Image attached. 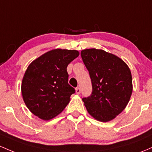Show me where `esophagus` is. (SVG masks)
<instances>
[{"label": "esophagus", "mask_w": 152, "mask_h": 152, "mask_svg": "<svg viewBox=\"0 0 152 152\" xmlns=\"http://www.w3.org/2000/svg\"><path fill=\"white\" fill-rule=\"evenodd\" d=\"M76 94H79L80 93H81V89H80L79 87H76Z\"/></svg>", "instance_id": "esophagus-1"}]
</instances>
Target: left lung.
Instances as JSON below:
<instances>
[{"label": "left lung", "instance_id": "obj_1", "mask_svg": "<svg viewBox=\"0 0 152 152\" xmlns=\"http://www.w3.org/2000/svg\"><path fill=\"white\" fill-rule=\"evenodd\" d=\"M81 56L92 85L91 95L82 99L84 105L97 121H112L130 100L133 91L131 71L122 59L103 50H83Z\"/></svg>", "mask_w": 152, "mask_h": 152}]
</instances>
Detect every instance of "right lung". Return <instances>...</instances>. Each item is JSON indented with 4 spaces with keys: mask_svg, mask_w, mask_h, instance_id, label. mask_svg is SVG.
Segmentation results:
<instances>
[{
    "mask_svg": "<svg viewBox=\"0 0 152 152\" xmlns=\"http://www.w3.org/2000/svg\"><path fill=\"white\" fill-rule=\"evenodd\" d=\"M79 55L74 50H53L28 66L21 83V93L25 104L34 115L48 121L59 115L68 104L75 89L68 84L67 66Z\"/></svg>",
    "mask_w": 152,
    "mask_h": 152,
    "instance_id": "1",
    "label": "right lung"
}]
</instances>
